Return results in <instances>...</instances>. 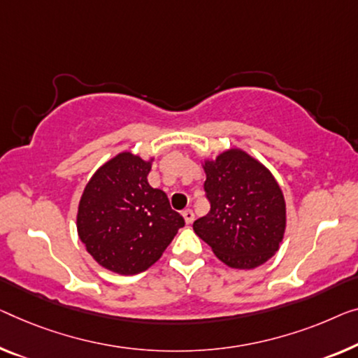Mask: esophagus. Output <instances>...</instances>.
<instances>
[{"mask_svg": "<svg viewBox=\"0 0 358 358\" xmlns=\"http://www.w3.org/2000/svg\"><path fill=\"white\" fill-rule=\"evenodd\" d=\"M183 218H185V222L188 223H193L194 222V213H193V210L191 209H186V210H183Z\"/></svg>", "mask_w": 358, "mask_h": 358, "instance_id": "1", "label": "esophagus"}]
</instances>
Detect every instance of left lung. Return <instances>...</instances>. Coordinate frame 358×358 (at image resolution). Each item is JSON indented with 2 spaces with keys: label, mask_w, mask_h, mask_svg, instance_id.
<instances>
[{
  "label": "left lung",
  "mask_w": 358,
  "mask_h": 358,
  "mask_svg": "<svg viewBox=\"0 0 358 358\" xmlns=\"http://www.w3.org/2000/svg\"><path fill=\"white\" fill-rule=\"evenodd\" d=\"M210 210L193 223L194 233L231 268L250 270L280 249L286 230V202L264 164L233 148L206 161Z\"/></svg>",
  "instance_id": "8db88e82"
}]
</instances>
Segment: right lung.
<instances>
[{
    "mask_svg": "<svg viewBox=\"0 0 358 358\" xmlns=\"http://www.w3.org/2000/svg\"><path fill=\"white\" fill-rule=\"evenodd\" d=\"M152 159L120 152L101 165L85 186L77 231L92 257L119 275L156 264L185 225L162 189L148 183Z\"/></svg>",
    "mask_w": 358,
    "mask_h": 358,
    "instance_id": "obj_1",
    "label": "right lung"
}]
</instances>
